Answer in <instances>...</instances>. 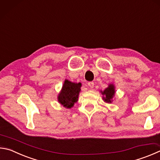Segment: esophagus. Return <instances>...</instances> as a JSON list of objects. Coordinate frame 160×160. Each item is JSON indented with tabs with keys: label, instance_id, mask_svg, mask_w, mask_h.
Instances as JSON below:
<instances>
[{
	"label": "esophagus",
	"instance_id": "1",
	"mask_svg": "<svg viewBox=\"0 0 160 160\" xmlns=\"http://www.w3.org/2000/svg\"><path fill=\"white\" fill-rule=\"evenodd\" d=\"M88 85V86L90 88H94V82H89Z\"/></svg>",
	"mask_w": 160,
	"mask_h": 160
}]
</instances>
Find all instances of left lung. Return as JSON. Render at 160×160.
Masks as SVG:
<instances>
[{"label":"left lung","mask_w":160,"mask_h":160,"mask_svg":"<svg viewBox=\"0 0 160 160\" xmlns=\"http://www.w3.org/2000/svg\"><path fill=\"white\" fill-rule=\"evenodd\" d=\"M101 94L103 95V100L106 103H111L113 98L115 94V86L112 84H110L108 88L105 89L103 91H101Z\"/></svg>","instance_id":"8db88e82"}]
</instances>
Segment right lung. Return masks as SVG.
Masks as SVG:
<instances>
[{"mask_svg":"<svg viewBox=\"0 0 160 160\" xmlns=\"http://www.w3.org/2000/svg\"><path fill=\"white\" fill-rule=\"evenodd\" d=\"M81 86L82 85L80 82H72L66 80L62 90L58 95L57 98L59 103L66 108H72L75 103L78 101Z\"/></svg>","mask_w":160,"mask_h":160,"instance_id":"obj_1","label":"right lung"}]
</instances>
